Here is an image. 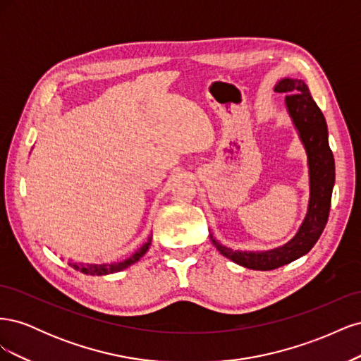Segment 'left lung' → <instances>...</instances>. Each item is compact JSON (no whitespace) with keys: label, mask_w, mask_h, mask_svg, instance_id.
I'll list each match as a JSON object with an SVG mask.
<instances>
[{"label":"left lung","mask_w":361,"mask_h":361,"mask_svg":"<svg viewBox=\"0 0 361 361\" xmlns=\"http://www.w3.org/2000/svg\"><path fill=\"white\" fill-rule=\"evenodd\" d=\"M274 92L288 94L285 97L286 111L307 155L309 203L304 220L290 241L264 251L232 250L218 243L209 231L212 244L224 257L256 271L276 269L309 253L329 220L336 179L334 158L329 145V128L319 106L313 101L307 84L298 78H281L276 82Z\"/></svg>","instance_id":"obj_1"}]
</instances>
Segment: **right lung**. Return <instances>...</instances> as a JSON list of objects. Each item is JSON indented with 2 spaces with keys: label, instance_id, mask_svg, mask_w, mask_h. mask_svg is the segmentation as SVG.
Returning <instances> with one entry per match:
<instances>
[{
  "label": "right lung",
  "instance_id": "add662e5",
  "mask_svg": "<svg viewBox=\"0 0 361 361\" xmlns=\"http://www.w3.org/2000/svg\"><path fill=\"white\" fill-rule=\"evenodd\" d=\"M152 244V233L147 236L146 241L143 243L135 253L130 255L129 257H126L122 262H111V264H84V262H75V260H69V265L72 268H75L76 271L84 272V274H89V276H106V274H114V272L118 271H123L128 267H130L135 262H138L141 257L146 255V251L149 250Z\"/></svg>",
  "mask_w": 361,
  "mask_h": 361
}]
</instances>
